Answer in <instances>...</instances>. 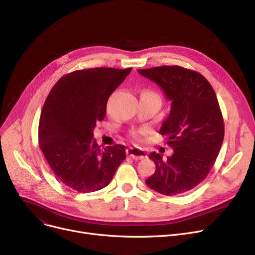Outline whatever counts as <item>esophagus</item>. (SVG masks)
<instances>
[{
    "mask_svg": "<svg viewBox=\"0 0 255 255\" xmlns=\"http://www.w3.org/2000/svg\"><path fill=\"white\" fill-rule=\"evenodd\" d=\"M127 155L134 160H141L146 158V152L136 146H130L127 149Z\"/></svg>",
    "mask_w": 255,
    "mask_h": 255,
    "instance_id": "obj_1",
    "label": "esophagus"
}]
</instances>
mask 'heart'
Segmentation results:
<instances>
[{
	"label": "heart",
	"mask_w": 255,
	"mask_h": 255,
	"mask_svg": "<svg viewBox=\"0 0 255 255\" xmlns=\"http://www.w3.org/2000/svg\"><path fill=\"white\" fill-rule=\"evenodd\" d=\"M142 93H144V94H150V95H157V94H155V93L152 92V91H144V92H142ZM145 132H146V130L143 129V128H142V129H137V130L132 132V136L135 137V138H139V137H141L142 135L145 134Z\"/></svg>",
	"instance_id": "1"
}]
</instances>
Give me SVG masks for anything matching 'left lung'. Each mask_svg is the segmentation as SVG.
<instances>
[{
  "label": "left lung",
  "mask_w": 255,
  "mask_h": 255,
  "mask_svg": "<svg viewBox=\"0 0 255 255\" xmlns=\"http://www.w3.org/2000/svg\"><path fill=\"white\" fill-rule=\"evenodd\" d=\"M137 72L156 83L171 101L159 132L168 137L173 153L166 160L150 154L156 170L145 184L168 196L189 191L205 180L221 149L224 124L216 94L205 76L180 66Z\"/></svg>",
  "instance_id": "8db88e82"
}]
</instances>
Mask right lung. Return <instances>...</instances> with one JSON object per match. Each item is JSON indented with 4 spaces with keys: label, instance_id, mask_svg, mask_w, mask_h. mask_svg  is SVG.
Segmentation results:
<instances>
[{
    "label": "right lung",
    "instance_id": "obj_1",
    "mask_svg": "<svg viewBox=\"0 0 255 255\" xmlns=\"http://www.w3.org/2000/svg\"><path fill=\"white\" fill-rule=\"evenodd\" d=\"M132 68H91L61 77L43 105L39 146L58 179L69 188L94 192L109 185L126 158L125 145L101 150L93 130L113 92Z\"/></svg>",
    "mask_w": 255,
    "mask_h": 255
}]
</instances>
